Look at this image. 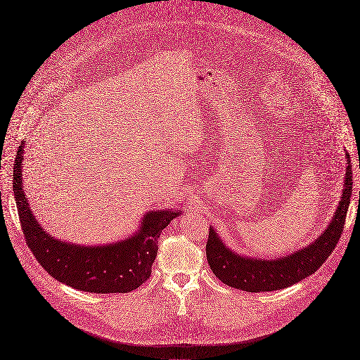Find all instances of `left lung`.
Instances as JSON below:
<instances>
[{"label": "left lung", "instance_id": "8db88e82", "mask_svg": "<svg viewBox=\"0 0 360 360\" xmlns=\"http://www.w3.org/2000/svg\"><path fill=\"white\" fill-rule=\"evenodd\" d=\"M346 158L349 160V165L346 168L345 187L337 211L331 218L330 226L309 246L277 259L250 258V256L237 255L230 250L222 243L214 229L210 227L207 258L217 278L230 287L245 290L249 293H259L285 288L312 276L323 261H327L343 234L353 184L350 157L347 153Z\"/></svg>", "mask_w": 360, "mask_h": 360}]
</instances>
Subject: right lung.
<instances>
[{"instance_id": "add662e5", "label": "right lung", "mask_w": 360, "mask_h": 360, "mask_svg": "<svg viewBox=\"0 0 360 360\" xmlns=\"http://www.w3.org/2000/svg\"><path fill=\"white\" fill-rule=\"evenodd\" d=\"M22 143L14 160L13 191L26 245L41 266L63 284L91 293H127L149 277L162 230L181 211H149L134 236L104 246H80L49 236L33 217L23 191Z\"/></svg>"}]
</instances>
